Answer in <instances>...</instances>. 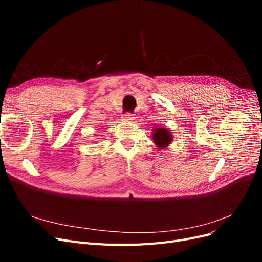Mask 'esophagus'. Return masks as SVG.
I'll list each match as a JSON object with an SVG mask.
<instances>
[{
    "label": "esophagus",
    "mask_w": 262,
    "mask_h": 262,
    "mask_svg": "<svg viewBox=\"0 0 262 262\" xmlns=\"http://www.w3.org/2000/svg\"><path fill=\"white\" fill-rule=\"evenodd\" d=\"M133 115L131 114V113H126V114H124L123 116H122V120H124V121H131V120H133Z\"/></svg>",
    "instance_id": "obj_1"
}]
</instances>
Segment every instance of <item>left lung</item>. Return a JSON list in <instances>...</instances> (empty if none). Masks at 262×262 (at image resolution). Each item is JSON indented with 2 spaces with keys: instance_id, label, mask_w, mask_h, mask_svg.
<instances>
[{
  "instance_id": "8db88e82",
  "label": "left lung",
  "mask_w": 262,
  "mask_h": 262,
  "mask_svg": "<svg viewBox=\"0 0 262 262\" xmlns=\"http://www.w3.org/2000/svg\"><path fill=\"white\" fill-rule=\"evenodd\" d=\"M172 141L171 132L166 128H154L153 130V142L158 148H166Z\"/></svg>"
}]
</instances>
